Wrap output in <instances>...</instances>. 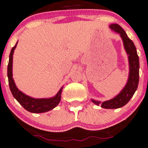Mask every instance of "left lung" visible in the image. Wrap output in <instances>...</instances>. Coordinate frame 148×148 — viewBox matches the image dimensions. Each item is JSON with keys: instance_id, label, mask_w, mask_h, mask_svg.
I'll use <instances>...</instances> for the list:
<instances>
[{"instance_id": "1", "label": "left lung", "mask_w": 148, "mask_h": 148, "mask_svg": "<svg viewBox=\"0 0 148 148\" xmlns=\"http://www.w3.org/2000/svg\"><path fill=\"white\" fill-rule=\"evenodd\" d=\"M110 27L120 34L123 42L124 48L128 55L129 74H128V82L121 93L113 99L105 101L102 103L93 99H91V101L98 106L100 104L102 108L118 109L125 106L130 101L134 94L135 91L137 89L138 84H139V61L136 47L133 41L126 35L125 30L118 24L110 25Z\"/></svg>"}]
</instances>
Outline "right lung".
<instances>
[{"mask_svg": "<svg viewBox=\"0 0 148 148\" xmlns=\"http://www.w3.org/2000/svg\"><path fill=\"white\" fill-rule=\"evenodd\" d=\"M17 42L12 49L9 55V61L8 64L7 75L9 79V88L11 90L12 95L16 99L19 103L27 111L32 113H42L49 111L57 107L60 103L61 99V93L63 87L60 88L58 93L55 95L54 97L49 99H34L30 97L20 90L16 88L14 83V79L12 77V63H13V54L15 48H16Z\"/></svg>", "mask_w": 148, "mask_h": 148, "instance_id": "obj_1", "label": "right lung"}]
</instances>
